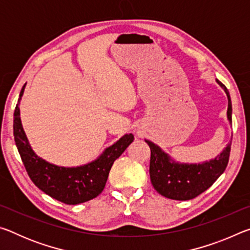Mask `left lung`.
Here are the masks:
<instances>
[{
  "label": "left lung",
  "mask_w": 250,
  "mask_h": 250,
  "mask_svg": "<svg viewBox=\"0 0 250 250\" xmlns=\"http://www.w3.org/2000/svg\"><path fill=\"white\" fill-rule=\"evenodd\" d=\"M228 99L227 120L231 125V100L229 92L216 79ZM150 146V179L155 191L171 200L188 201L200 195L210 188L221 176L229 159L231 141L216 158L203 163H181L171 158L167 152L150 140H145Z\"/></svg>",
  "instance_id": "obj_1"
}]
</instances>
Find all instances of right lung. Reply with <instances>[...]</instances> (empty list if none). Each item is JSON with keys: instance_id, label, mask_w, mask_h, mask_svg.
<instances>
[{"instance_id": "1", "label": "right lung", "mask_w": 250, "mask_h": 250, "mask_svg": "<svg viewBox=\"0 0 250 250\" xmlns=\"http://www.w3.org/2000/svg\"><path fill=\"white\" fill-rule=\"evenodd\" d=\"M25 86L21 90L14 111L13 130L15 145L33 183L50 197L68 205H77L97 197L104 191L113 162L134 140L133 134H125L112 146L105 147L96 160L83 166L67 167L50 163L34 152L23 129L20 101Z\"/></svg>"}]
</instances>
